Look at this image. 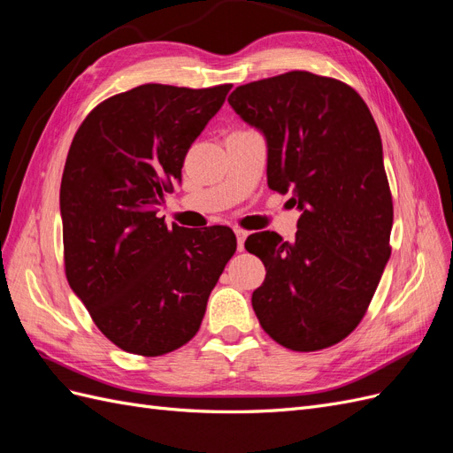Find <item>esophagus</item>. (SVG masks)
Returning <instances> with one entry per match:
<instances>
[{
	"mask_svg": "<svg viewBox=\"0 0 453 453\" xmlns=\"http://www.w3.org/2000/svg\"><path fill=\"white\" fill-rule=\"evenodd\" d=\"M234 234H236L238 251H243V243H245V238H248V232H245V230H234Z\"/></svg>",
	"mask_w": 453,
	"mask_h": 453,
	"instance_id": "34e87169",
	"label": "esophagus"
}]
</instances>
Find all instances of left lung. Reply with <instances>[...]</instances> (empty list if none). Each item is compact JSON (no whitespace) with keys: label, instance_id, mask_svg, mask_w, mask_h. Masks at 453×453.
Here are the masks:
<instances>
[{"label":"left lung","instance_id":"1","mask_svg":"<svg viewBox=\"0 0 453 453\" xmlns=\"http://www.w3.org/2000/svg\"><path fill=\"white\" fill-rule=\"evenodd\" d=\"M228 104L265 135L268 187L300 211L293 242L268 230L245 240L266 268L251 296L258 323L293 351L333 346L363 319L391 255L376 122L351 87L308 72L238 87Z\"/></svg>","mask_w":453,"mask_h":453}]
</instances>
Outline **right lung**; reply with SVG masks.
<instances>
[{
    "label": "right lung",
    "mask_w": 453,
    "mask_h": 453,
    "mask_svg": "<svg viewBox=\"0 0 453 453\" xmlns=\"http://www.w3.org/2000/svg\"><path fill=\"white\" fill-rule=\"evenodd\" d=\"M232 85H142L79 127L60 185L65 276L94 323L128 353L157 357L193 338L236 236L164 225L188 147Z\"/></svg>",
    "instance_id": "add662e5"
}]
</instances>
